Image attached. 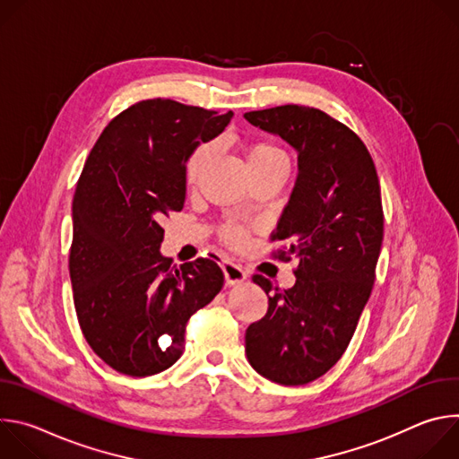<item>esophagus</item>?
Returning <instances> with one entry per match:
<instances>
[{
    "mask_svg": "<svg viewBox=\"0 0 459 459\" xmlns=\"http://www.w3.org/2000/svg\"><path fill=\"white\" fill-rule=\"evenodd\" d=\"M221 269H223L227 285H238L247 280V273L238 264H234V261H225Z\"/></svg>",
    "mask_w": 459,
    "mask_h": 459,
    "instance_id": "34e87169",
    "label": "esophagus"
}]
</instances>
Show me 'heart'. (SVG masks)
<instances>
[{
	"label": "heart",
	"instance_id": "obj_1",
	"mask_svg": "<svg viewBox=\"0 0 459 459\" xmlns=\"http://www.w3.org/2000/svg\"><path fill=\"white\" fill-rule=\"evenodd\" d=\"M211 154H212V145L211 143H200L190 152V156L185 163V179L188 183H194L195 178L200 176V172L207 165ZM245 156H247V165H248L250 170L271 167V165H276V163H287V154L278 145H274L271 142L252 143L247 149ZM223 236L232 245H241V243H245V238H247L245 230L238 225H229L223 230Z\"/></svg>",
	"mask_w": 459,
	"mask_h": 459
}]
</instances>
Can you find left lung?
I'll return each mask as SVG.
<instances>
[{
	"label": "left lung",
	"mask_w": 459,
	"mask_h": 459,
	"mask_svg": "<svg viewBox=\"0 0 459 459\" xmlns=\"http://www.w3.org/2000/svg\"><path fill=\"white\" fill-rule=\"evenodd\" d=\"M245 119L298 152V178L273 239L296 255L292 289L252 280L269 310L248 325L245 352L252 368L280 385H305L331 370L349 347L370 298L383 241L381 190L365 143L319 108L281 105Z\"/></svg>",
	"instance_id": "left-lung-1"
}]
</instances>
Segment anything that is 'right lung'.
<instances>
[{"instance_id": "obj_1", "label": "right lung", "mask_w": 459, "mask_h": 459, "mask_svg": "<svg viewBox=\"0 0 459 459\" xmlns=\"http://www.w3.org/2000/svg\"><path fill=\"white\" fill-rule=\"evenodd\" d=\"M232 116L145 100L105 126L85 161L73 200L74 307L91 349L121 374L145 377L174 365L188 317L223 287L212 259L176 267L160 247L163 218L185 204L190 152Z\"/></svg>"}]
</instances>
